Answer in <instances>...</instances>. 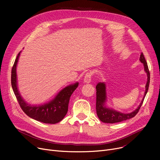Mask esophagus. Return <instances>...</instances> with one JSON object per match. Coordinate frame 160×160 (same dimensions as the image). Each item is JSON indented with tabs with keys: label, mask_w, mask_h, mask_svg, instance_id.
I'll use <instances>...</instances> for the list:
<instances>
[{
	"label": "esophagus",
	"mask_w": 160,
	"mask_h": 160,
	"mask_svg": "<svg viewBox=\"0 0 160 160\" xmlns=\"http://www.w3.org/2000/svg\"><path fill=\"white\" fill-rule=\"evenodd\" d=\"M91 78H92V74L91 72H88L85 75L84 78H83V81H84L85 83H89L91 81Z\"/></svg>",
	"instance_id": "1"
}]
</instances>
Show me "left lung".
Here are the masks:
<instances>
[{"label": "left lung", "instance_id": "1", "mask_svg": "<svg viewBox=\"0 0 160 160\" xmlns=\"http://www.w3.org/2000/svg\"><path fill=\"white\" fill-rule=\"evenodd\" d=\"M139 60L141 63H143L145 71L147 74V82L145 86V95L142 98L141 102L138 107L136 110H134L130 113H123L119 112H117L113 109L106 108L105 106V102L106 100V84L104 82H99L97 83L96 86L97 90V100H96V111L97 114L99 119L103 122L106 123H115L119 122L127 119H130L132 117H135V115L138 113L139 109L143 102L144 98L147 93V91L149 87L150 83V72L148 70V67L145 56L143 54L141 53L140 55Z\"/></svg>", "mask_w": 160, "mask_h": 160}]
</instances>
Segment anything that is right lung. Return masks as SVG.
<instances>
[{
  "label": "right lung",
  "instance_id": "obj_1",
  "mask_svg": "<svg viewBox=\"0 0 160 160\" xmlns=\"http://www.w3.org/2000/svg\"><path fill=\"white\" fill-rule=\"evenodd\" d=\"M21 52L17 56L12 69L11 82L13 91L17 100L22 110L32 119L47 124H56L61 121L68 111L69 99L78 86V82L63 88L51 101L43 105L31 106L28 104L21 97L17 84L16 67Z\"/></svg>",
  "mask_w": 160,
  "mask_h": 160
}]
</instances>
